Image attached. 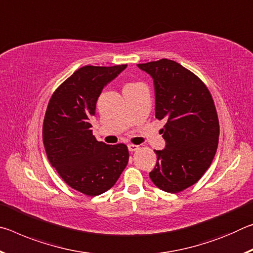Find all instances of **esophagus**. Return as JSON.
I'll use <instances>...</instances> for the list:
<instances>
[{
    "mask_svg": "<svg viewBox=\"0 0 253 253\" xmlns=\"http://www.w3.org/2000/svg\"><path fill=\"white\" fill-rule=\"evenodd\" d=\"M128 149H129V152H136L139 149L138 145H134V144H129L128 145Z\"/></svg>",
    "mask_w": 253,
    "mask_h": 253,
    "instance_id": "esophagus-1",
    "label": "esophagus"
}]
</instances>
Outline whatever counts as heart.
<instances>
[{
	"label": "heart",
	"mask_w": 253,
	"mask_h": 253,
	"mask_svg": "<svg viewBox=\"0 0 253 253\" xmlns=\"http://www.w3.org/2000/svg\"><path fill=\"white\" fill-rule=\"evenodd\" d=\"M129 84H128V85H129Z\"/></svg>",
	"instance_id": "obj_1"
}]
</instances>
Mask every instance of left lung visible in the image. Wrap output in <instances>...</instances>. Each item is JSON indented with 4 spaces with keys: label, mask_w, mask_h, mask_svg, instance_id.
Returning a JSON list of instances; mask_svg holds the SVG:
<instances>
[{
    "label": "left lung",
    "mask_w": 253,
    "mask_h": 253,
    "mask_svg": "<svg viewBox=\"0 0 253 253\" xmlns=\"http://www.w3.org/2000/svg\"><path fill=\"white\" fill-rule=\"evenodd\" d=\"M155 85V116L166 146L155 151L157 162L149 177L169 193L195 184L215 156L220 125L215 105L205 84L179 63L169 59L140 63Z\"/></svg>",
    "instance_id": "left-lung-1"
}]
</instances>
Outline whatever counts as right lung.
Instances as JSON below:
<instances>
[{"mask_svg":"<svg viewBox=\"0 0 253 253\" xmlns=\"http://www.w3.org/2000/svg\"><path fill=\"white\" fill-rule=\"evenodd\" d=\"M126 67H81L55 89L46 107L42 138L48 160L68 185L84 195L113 187L129 158L125 144L98 142L90 129L102 88Z\"/></svg>","mask_w":253,"mask_h":253,"instance_id":"obj_1","label":"right lung"}]
</instances>
